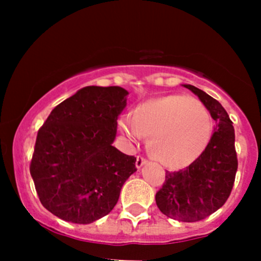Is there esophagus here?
<instances>
[{
    "mask_svg": "<svg viewBox=\"0 0 261 261\" xmlns=\"http://www.w3.org/2000/svg\"><path fill=\"white\" fill-rule=\"evenodd\" d=\"M147 163V160L145 159V158L144 156H141V155H138V158H136V168H138V169H140L141 167H143V165H145Z\"/></svg>",
    "mask_w": 261,
    "mask_h": 261,
    "instance_id": "1",
    "label": "esophagus"
}]
</instances>
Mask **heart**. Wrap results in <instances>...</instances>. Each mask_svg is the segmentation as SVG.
<instances>
[{
  "instance_id": "1",
  "label": "heart",
  "mask_w": 261,
  "mask_h": 261,
  "mask_svg": "<svg viewBox=\"0 0 261 261\" xmlns=\"http://www.w3.org/2000/svg\"><path fill=\"white\" fill-rule=\"evenodd\" d=\"M118 130L130 147L150 136V152L163 167L179 170L199 159L211 141L213 123L201 99L169 94L147 99L135 114L118 118Z\"/></svg>"
}]
</instances>
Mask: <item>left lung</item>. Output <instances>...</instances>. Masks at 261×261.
Listing matches in <instances>:
<instances>
[{"mask_svg": "<svg viewBox=\"0 0 261 261\" xmlns=\"http://www.w3.org/2000/svg\"><path fill=\"white\" fill-rule=\"evenodd\" d=\"M191 89L215 120L208 146L198 160L179 172L165 173V181L156 192L158 208L181 222H196L208 217L225 204L232 191L238 170L235 130L222 105L191 84Z\"/></svg>", "mask_w": 261, "mask_h": 261, "instance_id": "8db88e82", "label": "left lung"}]
</instances>
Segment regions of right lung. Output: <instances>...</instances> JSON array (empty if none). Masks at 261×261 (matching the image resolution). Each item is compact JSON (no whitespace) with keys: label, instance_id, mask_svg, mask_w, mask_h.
Returning a JSON list of instances; mask_svg holds the SVG:
<instances>
[{"label":"right lung","instance_id":"add662e5","mask_svg":"<svg viewBox=\"0 0 261 261\" xmlns=\"http://www.w3.org/2000/svg\"><path fill=\"white\" fill-rule=\"evenodd\" d=\"M128 92L88 86L58 105L36 136L30 174L41 204L62 220L91 223L114 210L136 158L112 145Z\"/></svg>","mask_w":261,"mask_h":261}]
</instances>
